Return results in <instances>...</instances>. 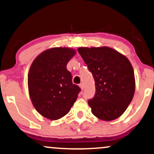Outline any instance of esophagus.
<instances>
[{
	"label": "esophagus",
	"mask_w": 154,
	"mask_h": 154,
	"mask_svg": "<svg viewBox=\"0 0 154 154\" xmlns=\"http://www.w3.org/2000/svg\"><path fill=\"white\" fill-rule=\"evenodd\" d=\"M79 87H80L82 91H83L84 89H85V87H84L83 84H80V85H79Z\"/></svg>",
	"instance_id": "1"
}]
</instances>
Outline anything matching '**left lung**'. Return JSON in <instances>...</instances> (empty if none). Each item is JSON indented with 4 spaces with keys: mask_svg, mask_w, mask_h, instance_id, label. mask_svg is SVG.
Instances as JSON below:
<instances>
[{
    "mask_svg": "<svg viewBox=\"0 0 154 154\" xmlns=\"http://www.w3.org/2000/svg\"><path fill=\"white\" fill-rule=\"evenodd\" d=\"M95 80L96 94L88 101L96 118L111 121L120 117L135 91L132 65L125 56L108 46L77 49Z\"/></svg>",
    "mask_w": 154,
    "mask_h": 154,
    "instance_id": "left-lung-1",
    "label": "left lung"
}]
</instances>
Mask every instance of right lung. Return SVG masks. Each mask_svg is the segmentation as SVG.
<instances>
[{"label": "right lung", "mask_w": 154, "mask_h": 154, "mask_svg": "<svg viewBox=\"0 0 154 154\" xmlns=\"http://www.w3.org/2000/svg\"><path fill=\"white\" fill-rule=\"evenodd\" d=\"M75 54L76 50L71 48H51L41 53L31 65L29 94L34 107L44 118H63L77 100L80 88L72 84L66 67Z\"/></svg>", "instance_id": "right-lung-1"}]
</instances>
